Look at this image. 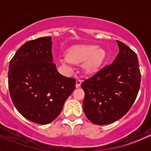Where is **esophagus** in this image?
I'll return each instance as SVG.
<instances>
[{
  "label": "esophagus",
  "instance_id": "1",
  "mask_svg": "<svg viewBox=\"0 0 151 151\" xmlns=\"http://www.w3.org/2000/svg\"><path fill=\"white\" fill-rule=\"evenodd\" d=\"M81 84H82V81L79 79H77L76 82V88H79L81 86Z\"/></svg>",
  "mask_w": 151,
  "mask_h": 151
}]
</instances>
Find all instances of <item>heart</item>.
<instances>
[{"instance_id": "obj_1", "label": "heart", "mask_w": 151, "mask_h": 151, "mask_svg": "<svg viewBox=\"0 0 151 151\" xmlns=\"http://www.w3.org/2000/svg\"><path fill=\"white\" fill-rule=\"evenodd\" d=\"M106 58V52L103 48L93 45L73 46L69 49L67 55L60 57V62L67 70L70 71L75 63H83L84 71L93 74L99 70Z\"/></svg>"}]
</instances>
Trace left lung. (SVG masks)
<instances>
[{
    "label": "left lung",
    "mask_w": 151,
    "mask_h": 151,
    "mask_svg": "<svg viewBox=\"0 0 151 151\" xmlns=\"http://www.w3.org/2000/svg\"><path fill=\"white\" fill-rule=\"evenodd\" d=\"M112 64L82 83L83 110L92 123L107 125L122 118L135 101L141 83L138 57L124 43Z\"/></svg>",
    "instance_id": "1"
}]
</instances>
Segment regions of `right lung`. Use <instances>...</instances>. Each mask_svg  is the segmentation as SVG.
I'll return each instance as SVG.
<instances>
[{
  "instance_id": "obj_1",
  "label": "right lung",
  "mask_w": 151,
  "mask_h": 151,
  "mask_svg": "<svg viewBox=\"0 0 151 151\" xmlns=\"http://www.w3.org/2000/svg\"><path fill=\"white\" fill-rule=\"evenodd\" d=\"M51 37L29 41L9 65L8 85L13 104L22 116L41 125L60 113L76 87V79L60 74L53 63Z\"/></svg>"
}]
</instances>
